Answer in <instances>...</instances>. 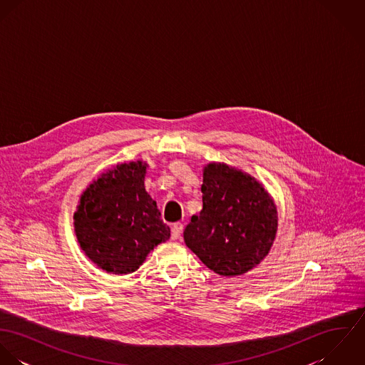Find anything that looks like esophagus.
<instances>
[{
	"label": "esophagus",
	"instance_id": "obj_1",
	"mask_svg": "<svg viewBox=\"0 0 365 365\" xmlns=\"http://www.w3.org/2000/svg\"><path fill=\"white\" fill-rule=\"evenodd\" d=\"M182 229H184V225H182L181 222L174 223L173 227H171V239H173V240L180 239V236H181V233H182Z\"/></svg>",
	"mask_w": 365,
	"mask_h": 365
}]
</instances>
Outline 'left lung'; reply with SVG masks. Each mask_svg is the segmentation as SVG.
Listing matches in <instances>:
<instances>
[{
  "label": "left lung",
  "mask_w": 365,
  "mask_h": 365,
  "mask_svg": "<svg viewBox=\"0 0 365 365\" xmlns=\"http://www.w3.org/2000/svg\"><path fill=\"white\" fill-rule=\"evenodd\" d=\"M202 210L184 230V242L209 269L242 275L268 255L278 227L277 207L255 177L225 163L204 167Z\"/></svg>",
  "instance_id": "obj_1"
}]
</instances>
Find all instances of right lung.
<instances>
[{"mask_svg": "<svg viewBox=\"0 0 365 365\" xmlns=\"http://www.w3.org/2000/svg\"><path fill=\"white\" fill-rule=\"evenodd\" d=\"M146 168L138 160L103 173L74 212L81 250L106 272L136 271L157 245L170 239V227L145 188Z\"/></svg>", "mask_w": 365, "mask_h": 365, "instance_id": "right-lung-1", "label": "right lung"}]
</instances>
